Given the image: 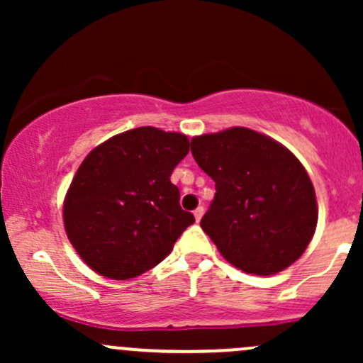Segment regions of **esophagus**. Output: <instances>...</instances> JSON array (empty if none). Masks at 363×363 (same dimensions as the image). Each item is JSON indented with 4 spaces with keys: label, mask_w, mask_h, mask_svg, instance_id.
<instances>
[{
    "label": "esophagus",
    "mask_w": 363,
    "mask_h": 363,
    "mask_svg": "<svg viewBox=\"0 0 363 363\" xmlns=\"http://www.w3.org/2000/svg\"><path fill=\"white\" fill-rule=\"evenodd\" d=\"M203 213H205V208H203V206L196 208V210H194V218H196V222H199V220L203 218Z\"/></svg>",
    "instance_id": "obj_1"
}]
</instances>
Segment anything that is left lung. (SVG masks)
<instances>
[{"label": "left lung", "mask_w": 363, "mask_h": 363, "mask_svg": "<svg viewBox=\"0 0 363 363\" xmlns=\"http://www.w3.org/2000/svg\"><path fill=\"white\" fill-rule=\"evenodd\" d=\"M199 169L215 181L201 218L228 262L268 277L302 256L318 223L315 193L306 169L285 147L247 128L191 140Z\"/></svg>", "instance_id": "8db88e82"}]
</instances>
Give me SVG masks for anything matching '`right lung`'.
<instances>
[{
	"mask_svg": "<svg viewBox=\"0 0 363 363\" xmlns=\"http://www.w3.org/2000/svg\"><path fill=\"white\" fill-rule=\"evenodd\" d=\"M189 152L179 133L143 126L91 150L65 199L69 242L94 272L129 280L164 261L194 216L170 182Z\"/></svg>",
	"mask_w": 363,
	"mask_h": 363,
	"instance_id": "add662e5",
	"label": "right lung"
}]
</instances>
